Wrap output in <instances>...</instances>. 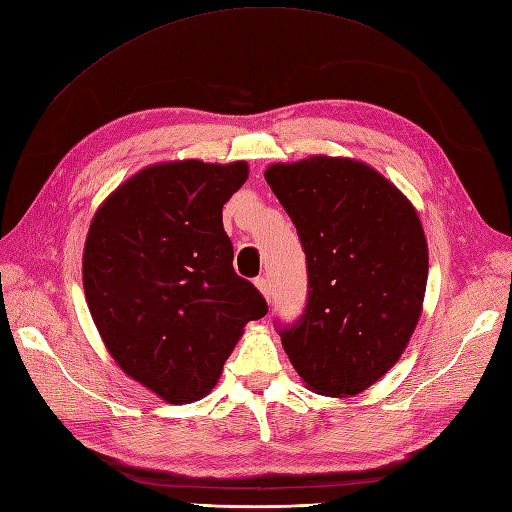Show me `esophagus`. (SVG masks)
<instances>
[{
    "mask_svg": "<svg viewBox=\"0 0 512 512\" xmlns=\"http://www.w3.org/2000/svg\"><path fill=\"white\" fill-rule=\"evenodd\" d=\"M255 287L257 290L264 294V298L266 300H270V296H272V285H270V279L268 277H257L255 279Z\"/></svg>",
    "mask_w": 512,
    "mask_h": 512,
    "instance_id": "1",
    "label": "esophagus"
}]
</instances>
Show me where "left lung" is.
<instances>
[{
  "mask_svg": "<svg viewBox=\"0 0 512 512\" xmlns=\"http://www.w3.org/2000/svg\"><path fill=\"white\" fill-rule=\"evenodd\" d=\"M307 257L305 313L279 331L294 370L322 396H357L415 331L428 244L411 201L372 166L311 155L264 173Z\"/></svg>",
  "mask_w": 512,
  "mask_h": 512,
  "instance_id": "1",
  "label": "left lung"
}]
</instances>
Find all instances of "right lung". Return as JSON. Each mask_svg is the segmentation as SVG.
<instances>
[{
  "instance_id": "1",
  "label": "right lung",
  "mask_w": 512,
  "mask_h": 512,
  "mask_svg": "<svg viewBox=\"0 0 512 512\" xmlns=\"http://www.w3.org/2000/svg\"><path fill=\"white\" fill-rule=\"evenodd\" d=\"M246 179V162L153 164L90 222V316L119 368L170 404L207 396L246 322L268 313L257 287L235 274L222 227V205Z\"/></svg>"
}]
</instances>
